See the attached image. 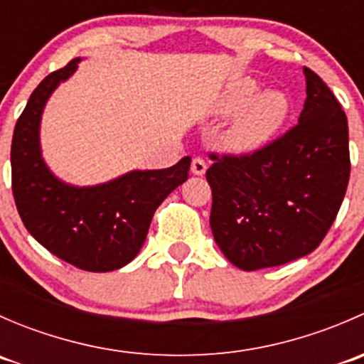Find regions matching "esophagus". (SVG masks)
Here are the masks:
<instances>
[{
	"instance_id": "34e87169",
	"label": "esophagus",
	"mask_w": 364,
	"mask_h": 364,
	"mask_svg": "<svg viewBox=\"0 0 364 364\" xmlns=\"http://www.w3.org/2000/svg\"><path fill=\"white\" fill-rule=\"evenodd\" d=\"M205 168H208V165H205V161L200 159V156H196V159L192 160V172L196 176L205 174Z\"/></svg>"
}]
</instances>
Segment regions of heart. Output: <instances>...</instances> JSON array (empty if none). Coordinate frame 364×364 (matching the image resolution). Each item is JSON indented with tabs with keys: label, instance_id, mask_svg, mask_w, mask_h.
Returning a JSON list of instances; mask_svg holds the SVG:
<instances>
[{
	"label": "heart",
	"instance_id": "obj_1",
	"mask_svg": "<svg viewBox=\"0 0 364 364\" xmlns=\"http://www.w3.org/2000/svg\"><path fill=\"white\" fill-rule=\"evenodd\" d=\"M255 80L240 79L227 90L218 112L232 116V123L223 134V146L234 153H252L264 148L277 137L287 121L291 104L282 91H264Z\"/></svg>",
	"mask_w": 364,
	"mask_h": 364
}]
</instances>
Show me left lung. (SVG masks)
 I'll return each mask as SVG.
<instances>
[{
  "label": "left lung",
  "instance_id": "1",
  "mask_svg": "<svg viewBox=\"0 0 364 364\" xmlns=\"http://www.w3.org/2000/svg\"><path fill=\"white\" fill-rule=\"evenodd\" d=\"M299 121L252 153H209L213 236L243 271L314 252L331 229L350 176L347 116L324 80L304 67Z\"/></svg>",
  "mask_w": 364,
  "mask_h": 364
}]
</instances>
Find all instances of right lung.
<instances>
[{"instance_id":"add662e5","label":"right lung","mask_w":364,"mask_h":364,"mask_svg":"<svg viewBox=\"0 0 364 364\" xmlns=\"http://www.w3.org/2000/svg\"><path fill=\"white\" fill-rule=\"evenodd\" d=\"M79 60L49 73L29 97L12 139V193L28 232L65 262L93 273L127 266L148 236L165 197L188 179L190 156L161 171H134L107 185L77 188L50 174L40 156L43 105Z\"/></svg>"}]
</instances>
